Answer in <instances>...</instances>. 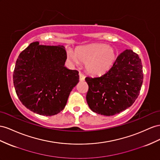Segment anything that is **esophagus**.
I'll list each match as a JSON object with an SVG mask.
<instances>
[{
  "label": "esophagus",
  "instance_id": "esophagus-1",
  "mask_svg": "<svg viewBox=\"0 0 160 160\" xmlns=\"http://www.w3.org/2000/svg\"><path fill=\"white\" fill-rule=\"evenodd\" d=\"M85 75L82 72H79V79L81 81H83L85 80Z\"/></svg>",
  "mask_w": 160,
  "mask_h": 160
}]
</instances>
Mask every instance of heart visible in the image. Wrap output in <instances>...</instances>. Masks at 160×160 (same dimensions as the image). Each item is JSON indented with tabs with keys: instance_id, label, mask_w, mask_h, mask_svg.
Wrapping results in <instances>:
<instances>
[{
	"instance_id": "1",
	"label": "heart",
	"mask_w": 160,
	"mask_h": 160,
	"mask_svg": "<svg viewBox=\"0 0 160 160\" xmlns=\"http://www.w3.org/2000/svg\"><path fill=\"white\" fill-rule=\"evenodd\" d=\"M68 58L75 64L79 60L85 63L86 70L93 75L104 74L113 65L116 60L114 49L105 44H93L68 51Z\"/></svg>"
}]
</instances>
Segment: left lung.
<instances>
[{
	"instance_id": "8db88e82",
	"label": "left lung",
	"mask_w": 160,
	"mask_h": 160,
	"mask_svg": "<svg viewBox=\"0 0 160 160\" xmlns=\"http://www.w3.org/2000/svg\"><path fill=\"white\" fill-rule=\"evenodd\" d=\"M143 81V66L139 55L132 50H124L104 74L85 78L89 86L86 96L88 106L101 115L118 114L135 102Z\"/></svg>"
}]
</instances>
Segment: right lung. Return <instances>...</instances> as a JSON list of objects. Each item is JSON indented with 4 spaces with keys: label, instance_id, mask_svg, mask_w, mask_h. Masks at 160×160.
I'll return each mask as SVG.
<instances>
[{
    "label": "right lung",
    "instance_id": "add662e5",
    "mask_svg": "<svg viewBox=\"0 0 160 160\" xmlns=\"http://www.w3.org/2000/svg\"><path fill=\"white\" fill-rule=\"evenodd\" d=\"M67 52L63 46L32 42L20 53L13 72L16 93L28 109L52 116L65 107L79 72L64 67Z\"/></svg>",
    "mask_w": 160,
    "mask_h": 160
}]
</instances>
